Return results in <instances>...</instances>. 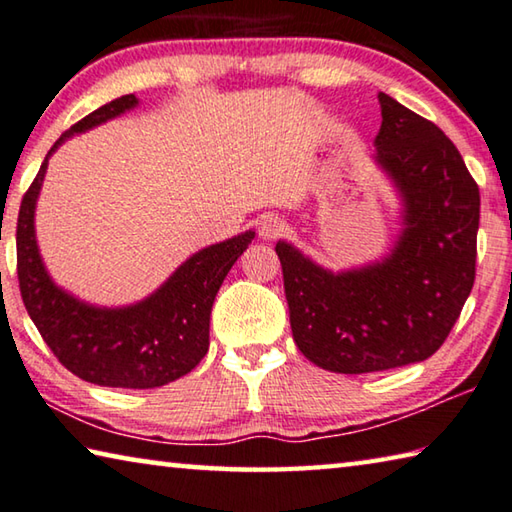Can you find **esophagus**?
<instances>
[{
	"instance_id": "1",
	"label": "esophagus",
	"mask_w": 512,
	"mask_h": 512,
	"mask_svg": "<svg viewBox=\"0 0 512 512\" xmlns=\"http://www.w3.org/2000/svg\"><path fill=\"white\" fill-rule=\"evenodd\" d=\"M283 231H286V224H283L281 217L274 215H265L261 224H258V233H261L265 240H276Z\"/></svg>"
}]
</instances>
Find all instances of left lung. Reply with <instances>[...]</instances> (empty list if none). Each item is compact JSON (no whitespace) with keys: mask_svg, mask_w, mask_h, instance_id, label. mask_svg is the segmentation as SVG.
I'll use <instances>...</instances> for the list:
<instances>
[{"mask_svg":"<svg viewBox=\"0 0 512 512\" xmlns=\"http://www.w3.org/2000/svg\"><path fill=\"white\" fill-rule=\"evenodd\" d=\"M379 163L404 201L390 256L333 274L276 242L292 338L311 363L338 374L383 372L433 356L474 286L479 186L433 122L379 92Z\"/></svg>","mask_w":512,"mask_h":512,"instance_id":"obj_1","label":"left lung"}]
</instances>
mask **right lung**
<instances>
[{
	"label": "right lung",
	"mask_w": 512,
	"mask_h": 512,
	"mask_svg": "<svg viewBox=\"0 0 512 512\" xmlns=\"http://www.w3.org/2000/svg\"><path fill=\"white\" fill-rule=\"evenodd\" d=\"M136 104V95H124L92 111L54 142L47 158L65 138L113 120ZM47 158L22 197L15 242L22 301L58 363L88 383L131 390L158 388L195 370L208 351L217 290L254 240V231L197 251L154 295L138 304L124 308L83 304L49 279L38 254L33 213Z\"/></svg>",
	"instance_id": "1"
}]
</instances>
